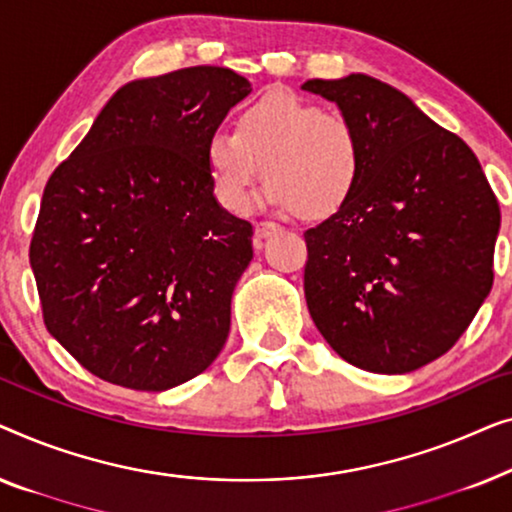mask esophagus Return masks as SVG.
I'll return each mask as SVG.
<instances>
[{"instance_id": "obj_1", "label": "esophagus", "mask_w": 512, "mask_h": 512, "mask_svg": "<svg viewBox=\"0 0 512 512\" xmlns=\"http://www.w3.org/2000/svg\"><path fill=\"white\" fill-rule=\"evenodd\" d=\"M280 229V225H276V222H269V220H262L257 222L255 225V236L257 239H269V236H273Z\"/></svg>"}]
</instances>
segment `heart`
Instances as JSON below:
<instances>
[{
	"instance_id": "heart-1",
	"label": "heart",
	"mask_w": 512,
	"mask_h": 512,
	"mask_svg": "<svg viewBox=\"0 0 512 512\" xmlns=\"http://www.w3.org/2000/svg\"><path fill=\"white\" fill-rule=\"evenodd\" d=\"M204 167L215 199L232 213L248 211L259 178L266 199L308 220L348 206L364 176L359 136L343 115L287 90H271L236 115L234 134L213 132Z\"/></svg>"
}]
</instances>
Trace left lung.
I'll list each match as a JSON object with an SVG mask.
<instances>
[{
	"mask_svg": "<svg viewBox=\"0 0 512 512\" xmlns=\"http://www.w3.org/2000/svg\"><path fill=\"white\" fill-rule=\"evenodd\" d=\"M301 88L338 104L364 157L348 206L304 234L308 311L357 369H420L492 290L499 201L473 150L392 85L350 74Z\"/></svg>",
	"mask_w": 512,
	"mask_h": 512,
	"instance_id": "8db88e82",
	"label": "left lung"
}]
</instances>
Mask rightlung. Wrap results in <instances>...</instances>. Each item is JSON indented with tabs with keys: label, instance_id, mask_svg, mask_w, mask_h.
I'll return each mask as SVG.
<instances>
[{
	"label": "right lung",
	"instance_id": "add662e5",
	"mask_svg": "<svg viewBox=\"0 0 512 512\" xmlns=\"http://www.w3.org/2000/svg\"><path fill=\"white\" fill-rule=\"evenodd\" d=\"M248 92L225 67L122 85L48 178L30 264L43 322L92 376L162 392L220 355L253 225L215 201L204 143Z\"/></svg>",
	"mask_w": 512,
	"mask_h": 512
}]
</instances>
